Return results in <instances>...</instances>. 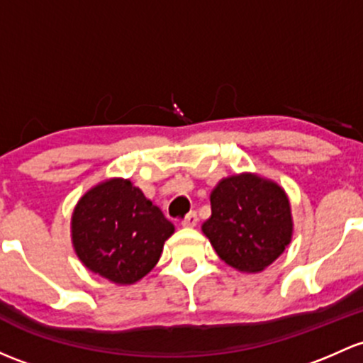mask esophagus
<instances>
[{"label":"esophagus","instance_id":"1","mask_svg":"<svg viewBox=\"0 0 363 363\" xmlns=\"http://www.w3.org/2000/svg\"><path fill=\"white\" fill-rule=\"evenodd\" d=\"M182 226L184 228H194L198 224V216H196V212H189L188 216L184 217V219H182Z\"/></svg>","mask_w":363,"mask_h":363}]
</instances>
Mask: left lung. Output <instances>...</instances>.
<instances>
[{
    "label": "left lung",
    "instance_id": "obj_1",
    "mask_svg": "<svg viewBox=\"0 0 363 363\" xmlns=\"http://www.w3.org/2000/svg\"><path fill=\"white\" fill-rule=\"evenodd\" d=\"M211 207L201 231L238 272H262L291 243V203L277 182L254 174L231 175L213 188Z\"/></svg>",
    "mask_w": 363,
    "mask_h": 363
}]
</instances>
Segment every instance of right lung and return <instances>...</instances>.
<instances>
[{
  "label": "right lung",
  "mask_w": 363,
  "mask_h": 363,
  "mask_svg": "<svg viewBox=\"0 0 363 363\" xmlns=\"http://www.w3.org/2000/svg\"><path fill=\"white\" fill-rule=\"evenodd\" d=\"M174 224L128 179H109L79 198L71 219L76 255L90 272L120 285L146 277Z\"/></svg>",
  "instance_id": "right-lung-1"
}]
</instances>
